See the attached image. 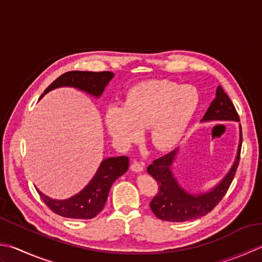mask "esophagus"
<instances>
[{
  "mask_svg": "<svg viewBox=\"0 0 262 262\" xmlns=\"http://www.w3.org/2000/svg\"><path fill=\"white\" fill-rule=\"evenodd\" d=\"M130 169H132L133 171H135V172H140V171H143V169H144V166H143V163H141V162L133 161L132 165H130Z\"/></svg>",
  "mask_w": 262,
  "mask_h": 262,
  "instance_id": "esophagus-1",
  "label": "esophagus"
}]
</instances>
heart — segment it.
Instances as JSON below:
<instances>
[{
    "instance_id": "heart-1",
    "label": "heart",
    "mask_w": 262,
    "mask_h": 262,
    "mask_svg": "<svg viewBox=\"0 0 262 262\" xmlns=\"http://www.w3.org/2000/svg\"><path fill=\"white\" fill-rule=\"evenodd\" d=\"M199 106V93L193 86L166 79L136 84L127 92L124 107L111 105L105 124L110 135L122 145L141 137L150 127L152 144L159 150L175 146L186 130Z\"/></svg>"
}]
</instances>
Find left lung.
Returning a JSON list of instances; mask_svg holds the SVG:
<instances>
[{
	"label": "left lung",
	"instance_id": "obj_1",
	"mask_svg": "<svg viewBox=\"0 0 262 262\" xmlns=\"http://www.w3.org/2000/svg\"><path fill=\"white\" fill-rule=\"evenodd\" d=\"M203 120L239 121V116L232 100L225 93L222 86H218L216 97L210 104ZM241 147H242V137L239 140L236 161L234 162V166L227 176L212 191L206 194H198V195H193L184 191L173 178L170 166L172 165L177 150L156 159L152 165L147 167V172L156 179L159 186L158 193L150 202L153 213L159 219L175 223L188 222V220L201 218L208 214L222 201L233 182L239 163Z\"/></svg>",
	"mask_w": 262,
	"mask_h": 262
}]
</instances>
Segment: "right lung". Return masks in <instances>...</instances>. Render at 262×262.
I'll return each instance as SVG.
<instances>
[{"label":"right lung","mask_w":262,"mask_h":262,"mask_svg":"<svg viewBox=\"0 0 262 262\" xmlns=\"http://www.w3.org/2000/svg\"><path fill=\"white\" fill-rule=\"evenodd\" d=\"M112 77L114 74L111 71H68L58 77L45 90L44 94L56 87L73 86L94 96H100ZM128 163L129 160L125 156L105 159L102 161L99 170L89 185L78 194L67 200L50 199L37 188L36 189L49 209L59 216L74 219H92L102 211L112 184L118 177L126 172Z\"/></svg>","instance_id":"right-lung-1"}]
</instances>
